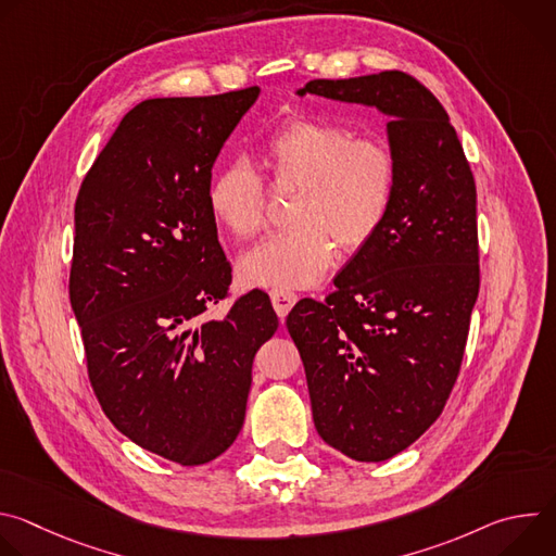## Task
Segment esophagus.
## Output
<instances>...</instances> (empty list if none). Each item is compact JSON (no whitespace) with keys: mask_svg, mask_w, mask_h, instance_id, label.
Segmentation results:
<instances>
[{"mask_svg":"<svg viewBox=\"0 0 556 556\" xmlns=\"http://www.w3.org/2000/svg\"><path fill=\"white\" fill-rule=\"evenodd\" d=\"M270 301H273V307L275 312L279 314V319H283V316L292 309V305L296 303V294L290 292V290H270Z\"/></svg>","mask_w":556,"mask_h":556,"instance_id":"esophagus-1","label":"esophagus"}]
</instances>
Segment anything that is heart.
Masks as SVG:
<instances>
[{"label": "heart", "instance_id": "1", "mask_svg": "<svg viewBox=\"0 0 556 556\" xmlns=\"http://www.w3.org/2000/svg\"><path fill=\"white\" fill-rule=\"evenodd\" d=\"M264 161L277 185H299L290 219L240 262L244 281L268 288H307L334 260V249H363L387 219L399 157L371 136H354L341 123L294 116L264 140ZM213 217L237 240L266 224V185L244 157L217 167L206 187Z\"/></svg>", "mask_w": 556, "mask_h": 556}]
</instances>
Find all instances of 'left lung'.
I'll return each mask as SVG.
<instances>
[{"label": "left lung", "instance_id": "left-lung-1", "mask_svg": "<svg viewBox=\"0 0 556 556\" xmlns=\"http://www.w3.org/2000/svg\"><path fill=\"white\" fill-rule=\"evenodd\" d=\"M299 94L391 118L399 187L387 219L334 292L301 299L286 319L316 431L356 462H382L440 418L462 367L480 292L475 178L446 110L407 72L314 78Z\"/></svg>", "mask_w": 556, "mask_h": 556}]
</instances>
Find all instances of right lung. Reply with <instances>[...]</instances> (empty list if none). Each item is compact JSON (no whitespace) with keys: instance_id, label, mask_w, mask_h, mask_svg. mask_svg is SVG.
<instances>
[{"instance_id":"1","label":"right lung","mask_w":556,"mask_h":556,"mask_svg":"<svg viewBox=\"0 0 556 556\" xmlns=\"http://www.w3.org/2000/svg\"><path fill=\"white\" fill-rule=\"evenodd\" d=\"M260 88L149 99L125 114L74 204L70 303L88 376L138 446L198 466L240 433L257 350L279 319L264 290L228 299L230 262L206 202L211 169Z\"/></svg>"}]
</instances>
